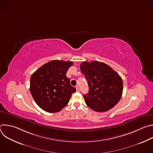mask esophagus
<instances>
[{
    "label": "esophagus",
    "mask_w": 153,
    "mask_h": 153,
    "mask_svg": "<svg viewBox=\"0 0 153 153\" xmlns=\"http://www.w3.org/2000/svg\"><path fill=\"white\" fill-rule=\"evenodd\" d=\"M76 91H77V92H79V91H80L79 88V86H78V85H77V86H76Z\"/></svg>",
    "instance_id": "esophagus-1"
}]
</instances>
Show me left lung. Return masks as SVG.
<instances>
[{
    "label": "left lung",
    "mask_w": 153,
    "mask_h": 153,
    "mask_svg": "<svg viewBox=\"0 0 153 153\" xmlns=\"http://www.w3.org/2000/svg\"><path fill=\"white\" fill-rule=\"evenodd\" d=\"M80 68L89 87L88 93L83 96L86 104L97 112H105L113 108L122 95L121 77L103 62H83Z\"/></svg>",
    "instance_id": "1"
}]
</instances>
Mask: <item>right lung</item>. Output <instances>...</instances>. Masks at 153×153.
<instances>
[{
    "label": "right lung",
    "instance_id": "obj_1",
    "mask_svg": "<svg viewBox=\"0 0 153 153\" xmlns=\"http://www.w3.org/2000/svg\"><path fill=\"white\" fill-rule=\"evenodd\" d=\"M73 62L51 60L31 76L30 92L38 106L48 113H57L66 106L76 88L66 76Z\"/></svg>",
    "mask_w": 153,
    "mask_h": 153
}]
</instances>
